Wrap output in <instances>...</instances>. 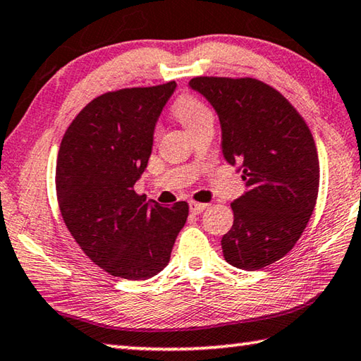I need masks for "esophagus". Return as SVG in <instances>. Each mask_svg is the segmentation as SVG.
Instances as JSON below:
<instances>
[{"mask_svg":"<svg viewBox=\"0 0 361 361\" xmlns=\"http://www.w3.org/2000/svg\"><path fill=\"white\" fill-rule=\"evenodd\" d=\"M209 206V204H206V203H197V201H192L190 203V212L192 214H201L203 212L206 207Z\"/></svg>","mask_w":361,"mask_h":361,"instance_id":"obj_1","label":"esophagus"}]
</instances>
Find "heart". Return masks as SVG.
Returning a JSON list of instances; mask_svg holds the SVG:
<instances>
[{"instance_id":"heart-1","label":"heart","mask_w":361,"mask_h":361,"mask_svg":"<svg viewBox=\"0 0 361 361\" xmlns=\"http://www.w3.org/2000/svg\"><path fill=\"white\" fill-rule=\"evenodd\" d=\"M173 114L188 131H192L195 126L206 122V120L212 118V112L209 107H207L198 97H195V94L190 93L180 94V97L176 99Z\"/></svg>"}]
</instances>
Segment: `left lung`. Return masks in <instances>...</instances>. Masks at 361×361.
I'll list each match as a JSON object with an SVG mask.
<instances>
[{
  "label": "left lung",
  "instance_id": "8db88e82",
  "mask_svg": "<svg viewBox=\"0 0 361 361\" xmlns=\"http://www.w3.org/2000/svg\"><path fill=\"white\" fill-rule=\"evenodd\" d=\"M190 87L216 109L225 160L241 164L247 187L231 203L224 257L239 269H262L293 249L312 216L320 179L312 133L283 94L258 79L201 75Z\"/></svg>",
  "mask_w": 361,
  "mask_h": 361
}]
</instances>
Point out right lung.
I'll return each instance as SVG.
<instances>
[{
	"label": "right lung",
	"instance_id": "right-lung-1",
	"mask_svg": "<svg viewBox=\"0 0 361 361\" xmlns=\"http://www.w3.org/2000/svg\"><path fill=\"white\" fill-rule=\"evenodd\" d=\"M176 82L107 92L68 126L56 158L61 217L90 260L116 277L144 281L166 267L185 225V201L163 207L135 192L154 130Z\"/></svg>",
	"mask_w": 361,
	"mask_h": 361
}]
</instances>
